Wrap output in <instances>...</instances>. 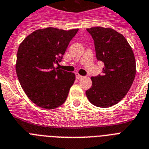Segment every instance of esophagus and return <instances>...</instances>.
<instances>
[{"label":"esophagus","mask_w":149,"mask_h":149,"mask_svg":"<svg viewBox=\"0 0 149 149\" xmlns=\"http://www.w3.org/2000/svg\"><path fill=\"white\" fill-rule=\"evenodd\" d=\"M76 77H77V79H81L82 78V76H81V75H79V74H78V73H76Z\"/></svg>","instance_id":"obj_1"}]
</instances>
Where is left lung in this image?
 Listing matches in <instances>:
<instances>
[{
    "label": "left lung",
    "instance_id": "1",
    "mask_svg": "<svg viewBox=\"0 0 149 149\" xmlns=\"http://www.w3.org/2000/svg\"><path fill=\"white\" fill-rule=\"evenodd\" d=\"M94 40L95 56L103 62L102 75L92 77L86 94L93 105L107 108L125 97L133 83L136 65L133 51L123 35L113 29H86Z\"/></svg>",
    "mask_w": 149,
    "mask_h": 149
}]
</instances>
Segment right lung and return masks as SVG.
Instances as JSON below:
<instances>
[{"label":"right lung","mask_w":149,"mask_h":149,"mask_svg":"<svg viewBox=\"0 0 149 149\" xmlns=\"http://www.w3.org/2000/svg\"><path fill=\"white\" fill-rule=\"evenodd\" d=\"M79 29L54 27L33 32L20 43L16 72L20 86L37 106L54 109L66 101L75 81L74 73L55 68Z\"/></svg>","instance_id":"add662e5"}]
</instances>
